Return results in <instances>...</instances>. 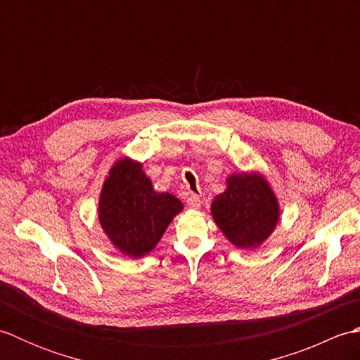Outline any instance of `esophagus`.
Wrapping results in <instances>:
<instances>
[{
	"label": "esophagus",
	"mask_w": 360,
	"mask_h": 360,
	"mask_svg": "<svg viewBox=\"0 0 360 360\" xmlns=\"http://www.w3.org/2000/svg\"><path fill=\"white\" fill-rule=\"evenodd\" d=\"M187 205H188L190 209L198 210V209L201 207V198H200V196H196V195L188 196V200H187Z\"/></svg>",
	"instance_id": "34e87169"
}]
</instances>
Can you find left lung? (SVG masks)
I'll use <instances>...</instances> for the list:
<instances>
[{
    "label": "left lung",
    "instance_id": "obj_1",
    "mask_svg": "<svg viewBox=\"0 0 360 360\" xmlns=\"http://www.w3.org/2000/svg\"><path fill=\"white\" fill-rule=\"evenodd\" d=\"M226 184L212 201L213 221L235 248H259L280 221V204L271 184L254 170L229 174Z\"/></svg>",
    "mask_w": 360,
    "mask_h": 360
}]
</instances>
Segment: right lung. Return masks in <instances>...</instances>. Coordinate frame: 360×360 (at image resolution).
Returning <instances> with one entry per match:
<instances>
[{
	"instance_id": "right-lung-1",
	"label": "right lung",
	"mask_w": 360,
	"mask_h": 360,
	"mask_svg": "<svg viewBox=\"0 0 360 360\" xmlns=\"http://www.w3.org/2000/svg\"><path fill=\"white\" fill-rule=\"evenodd\" d=\"M184 205L172 193L153 188L142 164L124 156L110 168L98 196V223L112 248L142 258L156 248Z\"/></svg>"
}]
</instances>
